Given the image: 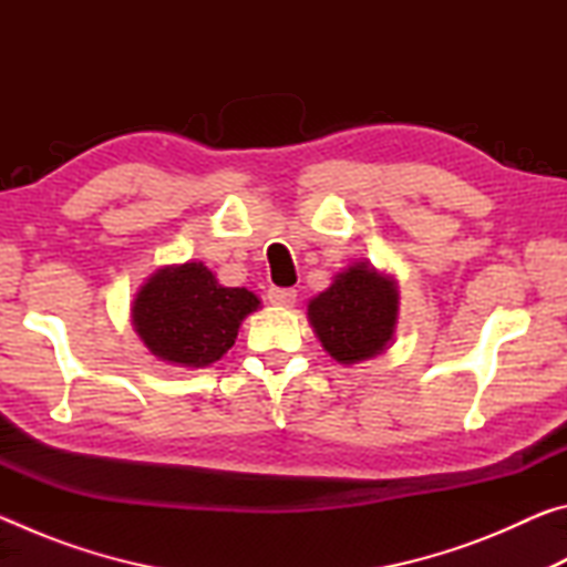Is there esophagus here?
I'll return each mask as SVG.
<instances>
[{
	"mask_svg": "<svg viewBox=\"0 0 567 567\" xmlns=\"http://www.w3.org/2000/svg\"><path fill=\"white\" fill-rule=\"evenodd\" d=\"M267 300L277 307H292L297 300V292L292 287H270V290H267Z\"/></svg>",
	"mask_w": 567,
	"mask_h": 567,
	"instance_id": "esophagus-1",
	"label": "esophagus"
}]
</instances>
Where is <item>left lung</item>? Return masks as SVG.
Listing matches in <instances>:
<instances>
[{
  "label": "left lung",
  "instance_id": "obj_1",
  "mask_svg": "<svg viewBox=\"0 0 567 567\" xmlns=\"http://www.w3.org/2000/svg\"><path fill=\"white\" fill-rule=\"evenodd\" d=\"M307 315L322 348L338 362L352 364L382 352L392 340L398 290L390 277L368 265H354L315 297Z\"/></svg>",
  "mask_w": 567,
  "mask_h": 567
}]
</instances>
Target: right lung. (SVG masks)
Returning <instances> with one entry per match:
<instances>
[{
  "label": "right lung",
  "mask_w": 567,
  "mask_h": 567,
  "mask_svg": "<svg viewBox=\"0 0 567 567\" xmlns=\"http://www.w3.org/2000/svg\"><path fill=\"white\" fill-rule=\"evenodd\" d=\"M260 300L245 287L217 285L203 262L165 267L137 292L132 320L152 354L205 368L233 348L237 330Z\"/></svg>",
  "instance_id": "add662e5"
}]
</instances>
